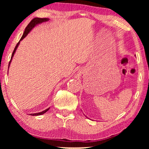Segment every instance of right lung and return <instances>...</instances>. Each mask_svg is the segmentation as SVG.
Segmentation results:
<instances>
[{
  "label": "right lung",
  "instance_id": "add662e5",
  "mask_svg": "<svg viewBox=\"0 0 149 149\" xmlns=\"http://www.w3.org/2000/svg\"><path fill=\"white\" fill-rule=\"evenodd\" d=\"M48 20H49L48 18H38V17H35V18H34V19H32L31 20V22H30V23L28 24V26H26V28H25V31H24V34H23V35H22V38H21V39H20V40H19V41L17 42V44L16 45V46H15V49H14V50H13V54H12V56H11V60H10V62H9V67L10 63H11V62L12 58H13V56H14V54H15V52L16 49H17V48L18 45H19V42L21 41V40H22V39H23L24 38H25L26 36H27V34H28V33H29V32H30V30H31L32 29V28H33L34 27V26H35L36 24H38L42 23V22H47V21H48ZM49 109H46L45 111H42V112H40V113H34V114H30V115H32V116H36V115H42V114H44L45 113H46V112Z\"/></svg>",
  "mask_w": 149,
  "mask_h": 149
}]
</instances>
